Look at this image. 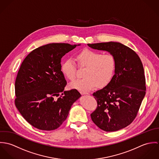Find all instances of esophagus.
Instances as JSON below:
<instances>
[{
    "label": "esophagus",
    "instance_id": "1",
    "mask_svg": "<svg viewBox=\"0 0 159 159\" xmlns=\"http://www.w3.org/2000/svg\"><path fill=\"white\" fill-rule=\"evenodd\" d=\"M80 93H81V95H88V94H89V93H87V92H82V91H81V92H80Z\"/></svg>",
    "mask_w": 159,
    "mask_h": 159
}]
</instances>
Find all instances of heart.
<instances>
[{
	"mask_svg": "<svg viewBox=\"0 0 159 159\" xmlns=\"http://www.w3.org/2000/svg\"><path fill=\"white\" fill-rule=\"evenodd\" d=\"M76 59L80 67H86L84 72V78L76 80L70 84L72 89L82 92L93 89L97 85L98 87L107 86L111 81L116 68V60L110 54L86 49L79 52ZM61 71L69 80L76 78V65L71 58L64 60L61 64Z\"/></svg>",
	"mask_w": 159,
	"mask_h": 159,
	"instance_id": "1",
	"label": "heart"
}]
</instances>
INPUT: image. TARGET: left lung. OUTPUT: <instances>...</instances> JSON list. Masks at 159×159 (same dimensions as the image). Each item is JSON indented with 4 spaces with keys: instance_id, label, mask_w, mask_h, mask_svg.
<instances>
[{
    "instance_id": "1",
    "label": "left lung",
    "mask_w": 159,
    "mask_h": 159,
    "mask_svg": "<svg viewBox=\"0 0 159 159\" xmlns=\"http://www.w3.org/2000/svg\"><path fill=\"white\" fill-rule=\"evenodd\" d=\"M88 45L108 51L116 60L114 75L110 82L93 93L97 107L91 114V119L97 127L106 132L125 128L136 117L146 93L141 61L134 50L119 42Z\"/></svg>"
}]
</instances>
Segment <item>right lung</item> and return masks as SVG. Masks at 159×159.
Returning a JSON list of instances; mask_svg holds the SVG:
<instances>
[{
    "instance_id": "right-lung-1",
    "label": "right lung",
    "mask_w": 159,
    "mask_h": 159,
    "mask_svg": "<svg viewBox=\"0 0 159 159\" xmlns=\"http://www.w3.org/2000/svg\"><path fill=\"white\" fill-rule=\"evenodd\" d=\"M80 45L47 44L33 50L23 61L15 81V105L34 127L47 131L57 129L81 96L76 89L64 91L67 81L61 68L62 57Z\"/></svg>"
}]
</instances>
